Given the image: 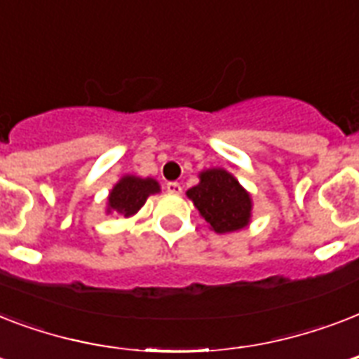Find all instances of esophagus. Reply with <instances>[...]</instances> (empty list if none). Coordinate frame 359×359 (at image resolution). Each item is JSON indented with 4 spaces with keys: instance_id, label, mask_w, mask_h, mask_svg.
Wrapping results in <instances>:
<instances>
[{
    "instance_id": "1",
    "label": "esophagus",
    "mask_w": 359,
    "mask_h": 359,
    "mask_svg": "<svg viewBox=\"0 0 359 359\" xmlns=\"http://www.w3.org/2000/svg\"><path fill=\"white\" fill-rule=\"evenodd\" d=\"M165 190H168L169 194H180V191H182V186H180L179 182L171 180V182H168V184H165Z\"/></svg>"
}]
</instances>
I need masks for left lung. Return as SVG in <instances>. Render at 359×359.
Segmentation results:
<instances>
[{"instance_id":"1","label":"left lung","mask_w":359,"mask_h":359,"mask_svg":"<svg viewBox=\"0 0 359 359\" xmlns=\"http://www.w3.org/2000/svg\"><path fill=\"white\" fill-rule=\"evenodd\" d=\"M201 182L186 191L201 216L216 233H231L248 225L251 214L250 194L225 169H208Z\"/></svg>"}]
</instances>
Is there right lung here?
<instances>
[{
  "label": "right lung",
  "instance_id": "1",
  "mask_svg": "<svg viewBox=\"0 0 359 359\" xmlns=\"http://www.w3.org/2000/svg\"><path fill=\"white\" fill-rule=\"evenodd\" d=\"M160 191V186L154 179L140 177H124L121 179L108 197V212H119L128 218L143 207L147 197Z\"/></svg>",
  "mask_w": 359,
  "mask_h": 359
}]
</instances>
